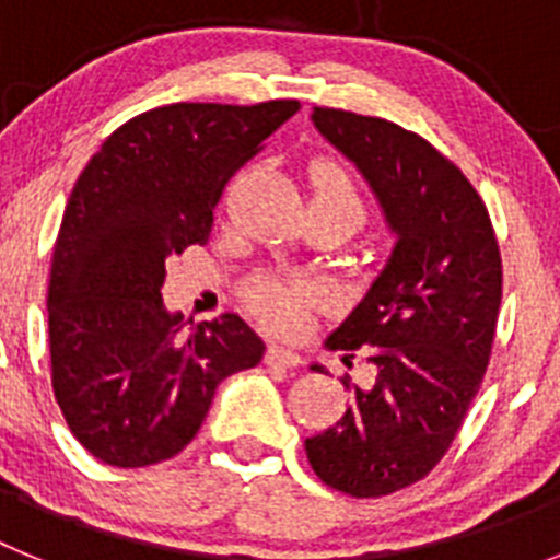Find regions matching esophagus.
Listing matches in <instances>:
<instances>
[{
    "mask_svg": "<svg viewBox=\"0 0 560 560\" xmlns=\"http://www.w3.org/2000/svg\"><path fill=\"white\" fill-rule=\"evenodd\" d=\"M266 364H269V368L296 370L300 364H303V355L291 348H283V345H271L269 353H266Z\"/></svg>",
    "mask_w": 560,
    "mask_h": 560,
    "instance_id": "1",
    "label": "esophagus"
}]
</instances>
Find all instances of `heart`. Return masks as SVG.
Instances as JSON below:
<instances>
[{
  "mask_svg": "<svg viewBox=\"0 0 560 560\" xmlns=\"http://www.w3.org/2000/svg\"><path fill=\"white\" fill-rule=\"evenodd\" d=\"M311 207L348 215L355 224H361V219H364L359 190H355L350 173L336 162H316L314 171H311ZM311 296L314 294L305 285L280 283V280H269V277L257 280L249 289L252 308L275 328H296Z\"/></svg>",
  "mask_w": 560,
  "mask_h": 560,
  "instance_id": "b5f03b06",
  "label": "heart"
}]
</instances>
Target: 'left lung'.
Returning a JSON list of instances; mask_svg holds the SVG:
<instances>
[{"label":"left lung","instance_id":"left-lung-1","mask_svg":"<svg viewBox=\"0 0 560 560\" xmlns=\"http://www.w3.org/2000/svg\"><path fill=\"white\" fill-rule=\"evenodd\" d=\"M311 122L368 182L395 246L325 339L361 350L370 381L305 454L336 491L387 497L427 477L463 427L491 359L502 257L479 192L423 137L339 108L316 106Z\"/></svg>","mask_w":560,"mask_h":560}]
</instances>
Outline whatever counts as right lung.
I'll use <instances>...</instances> for the list:
<instances>
[{
	"label": "right lung",
	"instance_id": "1",
	"mask_svg": "<svg viewBox=\"0 0 560 560\" xmlns=\"http://www.w3.org/2000/svg\"><path fill=\"white\" fill-rule=\"evenodd\" d=\"M300 112L173 103L120 126L78 176L49 271L52 389L92 457L142 468L179 454L232 373L260 364L264 339L237 314L182 336L162 303L165 264L205 246L232 173Z\"/></svg>",
	"mask_w": 560,
	"mask_h": 560
}]
</instances>
